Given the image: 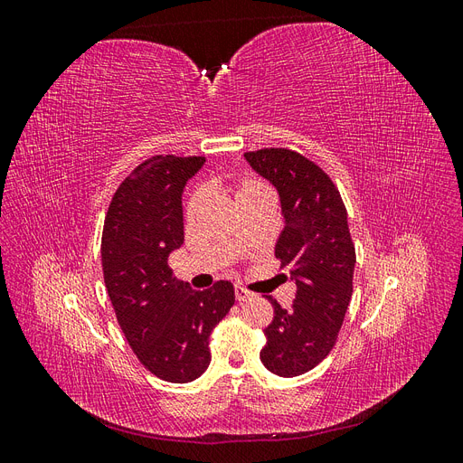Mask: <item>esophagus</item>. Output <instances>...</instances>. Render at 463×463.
Instances as JSON below:
<instances>
[{
	"label": "esophagus",
	"mask_w": 463,
	"mask_h": 463,
	"mask_svg": "<svg viewBox=\"0 0 463 463\" xmlns=\"http://www.w3.org/2000/svg\"><path fill=\"white\" fill-rule=\"evenodd\" d=\"M233 291H235V299H237V301H247V299H250V296H253V293L247 291V289L241 288V286H235Z\"/></svg>",
	"instance_id": "esophagus-1"
}]
</instances>
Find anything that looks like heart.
I'll use <instances>...</instances> for the list:
<instances>
[{"mask_svg":"<svg viewBox=\"0 0 463 463\" xmlns=\"http://www.w3.org/2000/svg\"><path fill=\"white\" fill-rule=\"evenodd\" d=\"M262 194H270L269 187H266L262 181H259L257 177H240L233 184V197L237 201V204L247 201V199H255V197H262ZM203 208V197L199 193H194L189 197L187 204H185V220L193 222L197 218V214L201 213Z\"/></svg>","mask_w":463,"mask_h":463,"instance_id":"obj_1","label":"heart"}]
</instances>
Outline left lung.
<instances>
[{"instance_id":"1","label":"left lung","mask_w":463,"mask_h":463,"mask_svg":"<svg viewBox=\"0 0 463 463\" xmlns=\"http://www.w3.org/2000/svg\"><path fill=\"white\" fill-rule=\"evenodd\" d=\"M245 160L279 194L286 226L276 259L298 286L289 311L269 298L274 318L264 328L260 361L278 376H299L332 352L352 301L355 247L347 213L332 179L303 154L260 148L245 152Z\"/></svg>"}]
</instances>
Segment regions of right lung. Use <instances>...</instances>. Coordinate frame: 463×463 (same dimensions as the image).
Instances as JSON below:
<instances>
[{
	"label": "right lung",
	"mask_w": 463,
	"mask_h": 463,
	"mask_svg": "<svg viewBox=\"0 0 463 463\" xmlns=\"http://www.w3.org/2000/svg\"><path fill=\"white\" fill-rule=\"evenodd\" d=\"M204 156L160 154L118 187L102 232V270L119 326L138 361L162 381L191 383L210 365V332L235 301L232 282L194 291L167 257L184 245L185 184Z\"/></svg>",
	"instance_id": "1"
}]
</instances>
